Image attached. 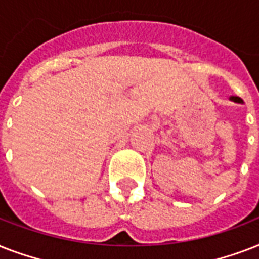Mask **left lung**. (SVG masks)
<instances>
[{
  "label": "left lung",
  "instance_id": "left-lung-1",
  "mask_svg": "<svg viewBox=\"0 0 259 259\" xmlns=\"http://www.w3.org/2000/svg\"><path fill=\"white\" fill-rule=\"evenodd\" d=\"M230 101L237 102V103H243V101L239 97H230Z\"/></svg>",
  "mask_w": 259,
  "mask_h": 259
}]
</instances>
